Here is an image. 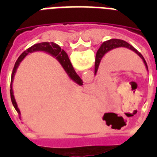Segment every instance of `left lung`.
<instances>
[{"label": "left lung", "instance_id": "obj_1", "mask_svg": "<svg viewBox=\"0 0 157 157\" xmlns=\"http://www.w3.org/2000/svg\"><path fill=\"white\" fill-rule=\"evenodd\" d=\"M120 47H124V48H127L128 49H130L132 51H134L135 53H136L137 55L142 59V60L145 64V67L148 71V66H147V64L145 62V59H144V57L142 56V55L140 53V52L136 49L135 48H134L132 45H130L129 44H128L127 42L124 41V40H121V39H109L108 41L103 42L102 44V45L100 46V48H98V50L97 52V55H96V61H95V75L98 72V70L99 65H100V62L102 60V57L104 56L106 53H108L110 50H112L113 48H120Z\"/></svg>", "mask_w": 157, "mask_h": 157}]
</instances>
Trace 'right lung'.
<instances>
[{
	"label": "right lung",
	"mask_w": 157,
	"mask_h": 157,
	"mask_svg": "<svg viewBox=\"0 0 157 157\" xmlns=\"http://www.w3.org/2000/svg\"><path fill=\"white\" fill-rule=\"evenodd\" d=\"M36 51H44L48 53L50 55H52L53 57H55L57 60H58L60 65H62V67L64 68V70L65 71V72L67 73V75L71 79L73 82H75L76 84H78L79 86L83 85V82L82 80L80 78L76 72L75 71V70L72 66L71 63L70 61V59L68 57V55L65 53L63 49H61V48L57 44L55 43H48V42H44V43H39V44H33V46H31L30 48H29L28 49H26L25 51L22 52V55H20L17 59V60L16 61L15 65H14V68H13V71H12V79H11V89H10V93H11V99H12V102L14 108H15L16 111L17 112L19 115V118H21V113H20V110L17 108V102H16L15 98H14V95H13V90H12V83H13V79H14V76H15V73L17 71V70L18 68L20 63L22 62V60L23 59L25 58L26 56L28 55H29L30 53H33V52Z\"/></svg>",
	"instance_id": "obj_1"
}]
</instances>
